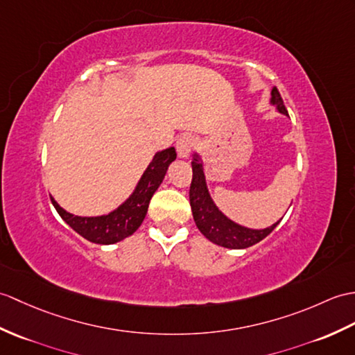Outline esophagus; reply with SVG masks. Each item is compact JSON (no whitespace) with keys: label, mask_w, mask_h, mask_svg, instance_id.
Here are the masks:
<instances>
[{"label":"esophagus","mask_w":355,"mask_h":355,"mask_svg":"<svg viewBox=\"0 0 355 355\" xmlns=\"http://www.w3.org/2000/svg\"><path fill=\"white\" fill-rule=\"evenodd\" d=\"M195 137L193 136H189V135H184L181 136L178 140H177V153L181 159L184 157H189V154L192 153V150L195 148Z\"/></svg>","instance_id":"34e87169"}]
</instances>
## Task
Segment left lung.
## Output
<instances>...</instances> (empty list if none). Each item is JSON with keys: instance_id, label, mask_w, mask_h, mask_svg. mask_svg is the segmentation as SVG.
Here are the masks:
<instances>
[{"instance_id": "obj_1", "label": "left lung", "mask_w": 355, "mask_h": 355, "mask_svg": "<svg viewBox=\"0 0 355 355\" xmlns=\"http://www.w3.org/2000/svg\"><path fill=\"white\" fill-rule=\"evenodd\" d=\"M272 104L277 105L279 113L287 114V110L283 103V98L279 95L278 89H272ZM189 200H191V207L193 213V219L198 230L209 239L210 242L224 246L230 250H243L259 243L268 234L274 232V228L279 224H274L265 230H250L234 224L227 216L222 215L218 207L213 204L209 195L207 186H205V178L202 172V164L200 163V157L195 155L192 162V183L189 189Z\"/></svg>"}]
</instances>
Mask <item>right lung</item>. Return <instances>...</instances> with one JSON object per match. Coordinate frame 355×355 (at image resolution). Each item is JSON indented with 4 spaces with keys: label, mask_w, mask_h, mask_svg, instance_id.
<instances>
[{
    "label": "right lung",
    "mask_w": 355,
    "mask_h": 355,
    "mask_svg": "<svg viewBox=\"0 0 355 355\" xmlns=\"http://www.w3.org/2000/svg\"><path fill=\"white\" fill-rule=\"evenodd\" d=\"M175 159L177 153L174 146L155 154L153 162L150 163V166L146 168L145 174L140 178L133 195H131L121 207L109 213V215L98 218L73 216L71 213L64 211L60 205L54 201L53 196L51 202L66 224H68L73 232H77L80 236L87 239L89 242L100 245L116 243L122 241V239L133 234L140 227V224H142L154 192L157 191L159 186L162 184L168 166Z\"/></svg>",
    "instance_id": "1"
}]
</instances>
